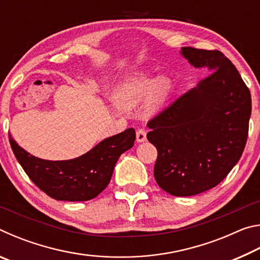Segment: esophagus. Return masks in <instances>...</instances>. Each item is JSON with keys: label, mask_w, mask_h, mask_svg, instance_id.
I'll return each instance as SVG.
<instances>
[{"label": "esophagus", "mask_w": 260, "mask_h": 260, "mask_svg": "<svg viewBox=\"0 0 260 260\" xmlns=\"http://www.w3.org/2000/svg\"><path fill=\"white\" fill-rule=\"evenodd\" d=\"M146 140H147V132L146 131L142 128L136 131V141H138V142H144Z\"/></svg>", "instance_id": "1"}]
</instances>
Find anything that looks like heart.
<instances>
[{
	"label": "heart",
	"instance_id": "1",
	"mask_svg": "<svg viewBox=\"0 0 260 260\" xmlns=\"http://www.w3.org/2000/svg\"><path fill=\"white\" fill-rule=\"evenodd\" d=\"M170 89L171 82L169 79L140 77L118 86L114 91L113 99L118 108L129 110L151 95L147 104L146 112L148 116H153L158 112L160 105L164 103Z\"/></svg>",
	"mask_w": 260,
	"mask_h": 260
}]
</instances>
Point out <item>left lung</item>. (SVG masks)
Wrapping results in <instances>:
<instances>
[{
	"label": "left lung",
	"instance_id": "1",
	"mask_svg": "<svg viewBox=\"0 0 260 260\" xmlns=\"http://www.w3.org/2000/svg\"><path fill=\"white\" fill-rule=\"evenodd\" d=\"M181 55L210 74L148 122L147 138L158 152V186L173 196H192L219 184L240 160L251 95L221 51L183 47Z\"/></svg>",
	"mask_w": 260,
	"mask_h": 260
}]
</instances>
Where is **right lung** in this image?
<instances>
[{
	"instance_id": "add662e5",
	"label": "right lung",
	"mask_w": 260,
	"mask_h": 260,
	"mask_svg": "<svg viewBox=\"0 0 260 260\" xmlns=\"http://www.w3.org/2000/svg\"><path fill=\"white\" fill-rule=\"evenodd\" d=\"M9 141L25 173L43 192L57 201L83 202L107 188L120 155L133 147L135 131L125 129L69 160L41 159L25 151L12 138Z\"/></svg>"
}]
</instances>
